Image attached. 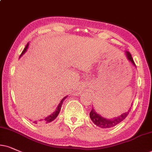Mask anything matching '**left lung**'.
Returning <instances> with one entry per match:
<instances>
[{
    "label": "left lung",
    "instance_id": "obj_1",
    "mask_svg": "<svg viewBox=\"0 0 152 152\" xmlns=\"http://www.w3.org/2000/svg\"><path fill=\"white\" fill-rule=\"evenodd\" d=\"M126 56H127L128 59H129L130 62H131L132 64L135 66V62H134L133 59H132V57L131 56V54L128 51H126ZM132 105V104H131V107ZM130 109L131 108H130L129 110H128L127 112L120 115V116L118 117H114V118L109 119V118H104V117L100 116V115L97 114V113H96L95 109L92 108V110L90 112V119L92 120V121H93L96 126H98V127L101 128H110L114 127L115 126H116V125L118 124L119 123L121 122L123 120H124V119L127 117L128 114H129Z\"/></svg>",
    "mask_w": 152,
    "mask_h": 152
}]
</instances>
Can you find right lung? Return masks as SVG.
Here are the masks:
<instances>
[{"mask_svg":"<svg viewBox=\"0 0 152 152\" xmlns=\"http://www.w3.org/2000/svg\"><path fill=\"white\" fill-rule=\"evenodd\" d=\"M28 43H27V45H26V47H25V48L24 49V50L22 51V54H21V55H20V57H21V56H22V55H23V54H24L25 53H26V49L28 48ZM66 97H67V96H66V97H64V98H63V99H62V100H61L60 103L59 104L58 107H57V109H56V111H55V112H53V114L50 115V116H48V117H46V118H44L43 120V119H41V120H40V121H43V122H44V123H45V124H48V123L52 122V121H53V120H55V119L57 118V116H58V114H59V111H60V110H61V107H62V103H63V102H64V99L66 98ZM34 124H38V121H34Z\"/></svg>","mask_w":152,"mask_h":152,"instance_id":"obj_1","label":"right lung"}]
</instances>
